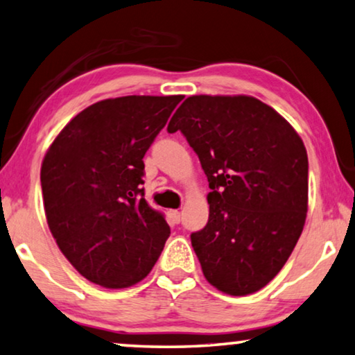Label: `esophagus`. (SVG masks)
<instances>
[{
    "label": "esophagus",
    "instance_id": "esophagus-1",
    "mask_svg": "<svg viewBox=\"0 0 355 355\" xmlns=\"http://www.w3.org/2000/svg\"><path fill=\"white\" fill-rule=\"evenodd\" d=\"M169 218H171L173 223H179L181 220V211H178V209H169Z\"/></svg>",
    "mask_w": 355,
    "mask_h": 355
}]
</instances>
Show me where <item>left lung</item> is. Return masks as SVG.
Here are the masks:
<instances>
[{"label":"left lung","instance_id":"left-lung-1","mask_svg":"<svg viewBox=\"0 0 355 355\" xmlns=\"http://www.w3.org/2000/svg\"><path fill=\"white\" fill-rule=\"evenodd\" d=\"M207 174L208 223L190 235L214 288L245 296L290 258L306 223L309 165L300 135L251 96H190L173 115Z\"/></svg>","mask_w":355,"mask_h":355}]
</instances>
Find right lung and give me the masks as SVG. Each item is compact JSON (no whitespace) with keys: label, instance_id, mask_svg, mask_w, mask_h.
Returning a JSON list of instances; mask_svg holds the SVG:
<instances>
[{"label":"right lung","instance_id":"right-lung-1","mask_svg":"<svg viewBox=\"0 0 355 355\" xmlns=\"http://www.w3.org/2000/svg\"><path fill=\"white\" fill-rule=\"evenodd\" d=\"M182 96H125L89 105L59 132L41 163L46 220L85 279L128 288L146 279L169 237L144 198L142 158Z\"/></svg>","mask_w":355,"mask_h":355}]
</instances>
